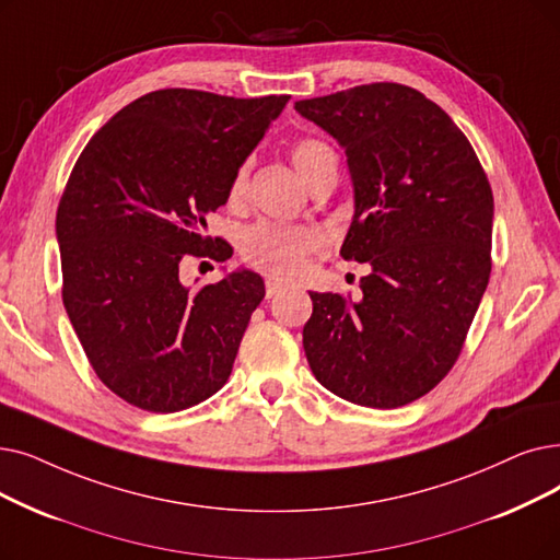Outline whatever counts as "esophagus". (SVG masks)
<instances>
[{
	"instance_id": "obj_1",
	"label": "esophagus",
	"mask_w": 560,
	"mask_h": 560,
	"mask_svg": "<svg viewBox=\"0 0 560 560\" xmlns=\"http://www.w3.org/2000/svg\"><path fill=\"white\" fill-rule=\"evenodd\" d=\"M283 290V283H279L277 279H267L265 281V298L267 300H272V298H277L279 293Z\"/></svg>"
}]
</instances>
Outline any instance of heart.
<instances>
[{
	"mask_svg": "<svg viewBox=\"0 0 560 560\" xmlns=\"http://www.w3.org/2000/svg\"><path fill=\"white\" fill-rule=\"evenodd\" d=\"M290 158L302 178L311 183L325 168H336V151L325 139L302 137L290 149ZM249 185V162H242L229 185V201L240 203ZM323 237L318 231L293 224L260 222L245 231L240 242V254L252 267L275 279H295L304 272L308 256L318 252Z\"/></svg>",
	"mask_w": 560,
	"mask_h": 560,
	"instance_id": "obj_1",
	"label": "heart"
}]
</instances>
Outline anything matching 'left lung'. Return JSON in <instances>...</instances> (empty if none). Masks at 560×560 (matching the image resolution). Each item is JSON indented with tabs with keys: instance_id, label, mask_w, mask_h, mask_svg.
I'll use <instances>...</instances> for the list:
<instances>
[{
	"instance_id": "obj_1",
	"label": "left lung",
	"mask_w": 560,
	"mask_h": 560,
	"mask_svg": "<svg viewBox=\"0 0 560 560\" xmlns=\"http://www.w3.org/2000/svg\"><path fill=\"white\" fill-rule=\"evenodd\" d=\"M295 109L346 149L354 217L340 256L373 267L359 302L311 293L308 366L350 402L402 407L448 375L488 288V174L451 116L411 86L361 84Z\"/></svg>"
}]
</instances>
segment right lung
I'll return each instance as SVG.
<instances>
[{
	"instance_id": "add662e5",
	"label": "right lung",
	"mask_w": 560,
	"mask_h": 560,
	"mask_svg": "<svg viewBox=\"0 0 560 560\" xmlns=\"http://www.w3.org/2000/svg\"><path fill=\"white\" fill-rule=\"evenodd\" d=\"M288 98L151 91L72 166L57 208L61 298L91 369L126 402L172 415L226 384L262 279L240 270L189 290L180 262L231 258L206 220Z\"/></svg>"
}]
</instances>
